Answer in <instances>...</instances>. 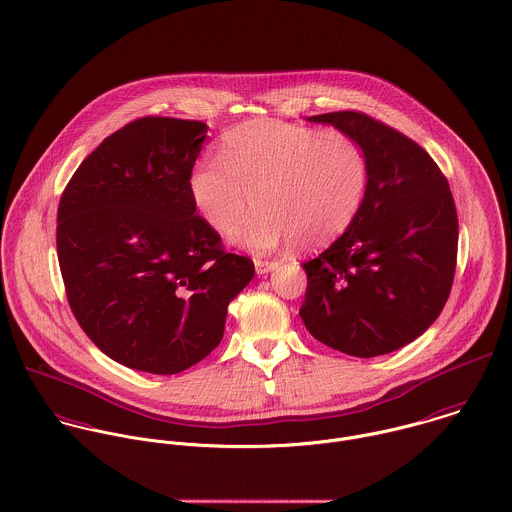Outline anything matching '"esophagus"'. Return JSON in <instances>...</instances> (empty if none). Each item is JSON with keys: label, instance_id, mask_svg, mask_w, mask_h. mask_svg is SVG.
<instances>
[{"label": "esophagus", "instance_id": "1", "mask_svg": "<svg viewBox=\"0 0 512 512\" xmlns=\"http://www.w3.org/2000/svg\"><path fill=\"white\" fill-rule=\"evenodd\" d=\"M254 266H256V274H258V276H266V274H270V272H274V270L278 268V262L256 260V262H254Z\"/></svg>", "mask_w": 512, "mask_h": 512}]
</instances>
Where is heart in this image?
<instances>
[{
  "label": "heart",
  "mask_w": 512,
  "mask_h": 512,
  "mask_svg": "<svg viewBox=\"0 0 512 512\" xmlns=\"http://www.w3.org/2000/svg\"><path fill=\"white\" fill-rule=\"evenodd\" d=\"M365 186L367 161L351 137L270 119L226 131L218 159H200L188 174L194 210L218 232L252 194L258 208L230 230V242L252 252L334 242L353 222Z\"/></svg>",
  "instance_id": "obj_1"
}]
</instances>
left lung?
I'll use <instances>...</instances> for the list:
<instances>
[{
	"label": "left lung",
	"instance_id": "left-lung-1",
	"mask_svg": "<svg viewBox=\"0 0 512 512\" xmlns=\"http://www.w3.org/2000/svg\"><path fill=\"white\" fill-rule=\"evenodd\" d=\"M351 137L367 161L363 202L308 274V332L355 357L417 340L441 314L455 276L459 222L447 178L417 143L355 111L308 117Z\"/></svg>",
	"mask_w": 512,
	"mask_h": 512
}]
</instances>
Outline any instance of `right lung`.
Listing matches in <instances>:
<instances>
[{"mask_svg": "<svg viewBox=\"0 0 512 512\" xmlns=\"http://www.w3.org/2000/svg\"><path fill=\"white\" fill-rule=\"evenodd\" d=\"M208 127L145 117L107 137L57 210L69 306L91 341L131 369L172 375L224 336L228 304L254 278L188 194Z\"/></svg>", "mask_w": 512, "mask_h": 512, "instance_id": "right-lung-1", "label": "right lung"}]
</instances>
